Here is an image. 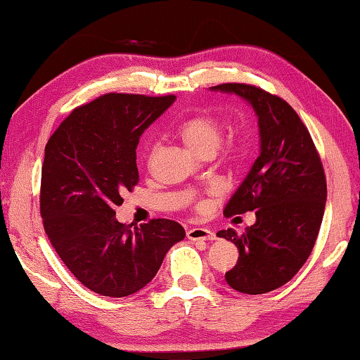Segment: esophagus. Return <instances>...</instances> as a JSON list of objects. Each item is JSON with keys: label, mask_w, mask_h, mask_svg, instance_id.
Returning a JSON list of instances; mask_svg holds the SVG:
<instances>
[{"label": "esophagus", "mask_w": 360, "mask_h": 360, "mask_svg": "<svg viewBox=\"0 0 360 360\" xmlns=\"http://www.w3.org/2000/svg\"><path fill=\"white\" fill-rule=\"evenodd\" d=\"M187 238L192 241H198V240L210 241V240H216V233L206 227H192L187 230Z\"/></svg>", "instance_id": "34e87169"}]
</instances>
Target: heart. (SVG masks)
<instances>
[{"mask_svg":"<svg viewBox=\"0 0 360 360\" xmlns=\"http://www.w3.org/2000/svg\"><path fill=\"white\" fill-rule=\"evenodd\" d=\"M225 131L224 122L212 114H197L186 119L179 127V133L184 141L191 148L198 152L200 155L214 154L219 146L222 143ZM157 146L152 144L150 154L155 150ZM248 152V139L246 138H231L224 146L222 154L229 160H240Z\"/></svg>","mask_w":360,"mask_h":360,"instance_id":"1","label":"heart"}]
</instances>
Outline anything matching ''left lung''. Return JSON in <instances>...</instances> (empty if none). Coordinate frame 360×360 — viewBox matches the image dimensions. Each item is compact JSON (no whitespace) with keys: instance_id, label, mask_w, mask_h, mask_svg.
Masks as SVG:
<instances>
[{"instance_id":"8db88e82","label":"left lung","mask_w":360,"mask_h":360,"mask_svg":"<svg viewBox=\"0 0 360 360\" xmlns=\"http://www.w3.org/2000/svg\"><path fill=\"white\" fill-rule=\"evenodd\" d=\"M211 89L240 95L259 115L260 155L224 210L227 217L255 211L257 221L243 235L229 229L217 236L240 252L225 273L230 288L266 294L289 283L313 251L326 210L324 167L307 125L288 101L251 84Z\"/></svg>"}]
</instances>
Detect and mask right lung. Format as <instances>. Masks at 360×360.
Returning a JSON list of instances; mask_svg holds the SVG:
<instances>
[{
	"label": "right lung",
	"instance_id": "add662e5",
	"mask_svg": "<svg viewBox=\"0 0 360 360\" xmlns=\"http://www.w3.org/2000/svg\"><path fill=\"white\" fill-rule=\"evenodd\" d=\"M173 101L174 95H101L72 109L46 144L39 193L46 235L72 275L100 295L143 289L186 236L172 219L131 227L114 211L139 181V136Z\"/></svg>",
	"mask_w": 360,
	"mask_h": 360
}]
</instances>
